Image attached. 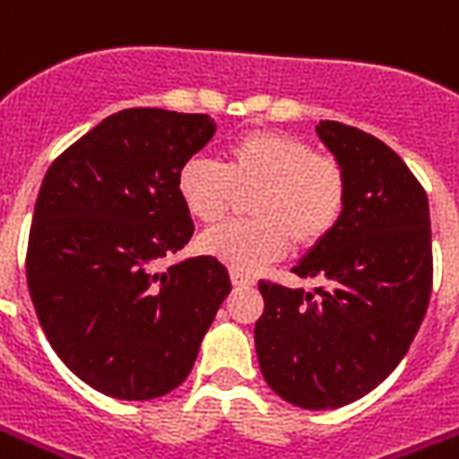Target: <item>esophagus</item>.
I'll use <instances>...</instances> for the list:
<instances>
[{"instance_id": "esophagus-1", "label": "esophagus", "mask_w": 459, "mask_h": 459, "mask_svg": "<svg viewBox=\"0 0 459 459\" xmlns=\"http://www.w3.org/2000/svg\"><path fill=\"white\" fill-rule=\"evenodd\" d=\"M230 281L233 286H254V276H248V273H243V271H230Z\"/></svg>"}]
</instances>
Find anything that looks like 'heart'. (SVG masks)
<instances>
[{
  "label": "heart",
  "instance_id": "heart-1",
  "mask_svg": "<svg viewBox=\"0 0 459 459\" xmlns=\"http://www.w3.org/2000/svg\"><path fill=\"white\" fill-rule=\"evenodd\" d=\"M178 198L190 218L213 226L229 216L238 193H254L251 223L205 233L201 251L236 271L281 258L294 241L311 248L336 229L349 195L347 173L334 155L279 130H251L226 148L223 165L188 158L178 168Z\"/></svg>",
  "mask_w": 459,
  "mask_h": 459
}]
</instances>
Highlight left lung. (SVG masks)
<instances>
[{"label": "left lung", "instance_id": "obj_1", "mask_svg": "<svg viewBox=\"0 0 459 459\" xmlns=\"http://www.w3.org/2000/svg\"><path fill=\"white\" fill-rule=\"evenodd\" d=\"M316 135L347 173L336 229L294 266L314 291L258 281L254 339L264 379L304 410H336L382 385L412 344L432 291L425 188L397 152L357 127Z\"/></svg>", "mask_w": 459, "mask_h": 459}]
</instances>
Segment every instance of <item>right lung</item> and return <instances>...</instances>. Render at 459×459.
I'll list each match as a JSON object with an SVG mask.
<instances>
[{
  "instance_id": "add662e5",
  "label": "right lung",
  "mask_w": 459,
  "mask_h": 459,
  "mask_svg": "<svg viewBox=\"0 0 459 459\" xmlns=\"http://www.w3.org/2000/svg\"><path fill=\"white\" fill-rule=\"evenodd\" d=\"M216 135L211 115L133 108L49 165L34 205L27 283L57 357L115 400H155L188 377L230 294L226 266L193 255L178 168Z\"/></svg>"
}]
</instances>
